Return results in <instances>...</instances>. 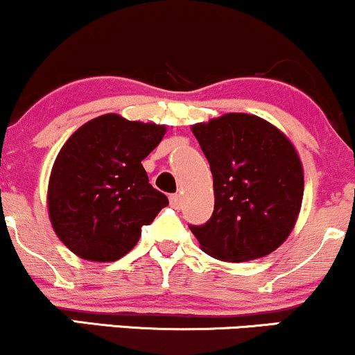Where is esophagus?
Masks as SVG:
<instances>
[{
  "label": "esophagus",
  "instance_id": "obj_1",
  "mask_svg": "<svg viewBox=\"0 0 355 355\" xmlns=\"http://www.w3.org/2000/svg\"><path fill=\"white\" fill-rule=\"evenodd\" d=\"M170 205H172L173 209L180 210L182 209V195H178V193L170 195Z\"/></svg>",
  "mask_w": 355,
  "mask_h": 355
}]
</instances>
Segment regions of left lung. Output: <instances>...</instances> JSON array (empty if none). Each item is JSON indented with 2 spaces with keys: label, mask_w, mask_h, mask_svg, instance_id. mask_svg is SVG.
Here are the masks:
<instances>
[{
  "label": "left lung",
  "mask_w": 355,
  "mask_h": 355,
  "mask_svg": "<svg viewBox=\"0 0 355 355\" xmlns=\"http://www.w3.org/2000/svg\"><path fill=\"white\" fill-rule=\"evenodd\" d=\"M214 177L209 222L190 225L205 254L225 262L260 259L291 235L304 197L294 145L268 121L227 113L191 126Z\"/></svg>",
  "instance_id": "1"
}]
</instances>
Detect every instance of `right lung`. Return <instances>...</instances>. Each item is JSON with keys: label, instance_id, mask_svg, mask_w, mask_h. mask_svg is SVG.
Listing matches in <instances>:
<instances>
[{"label": "right lung", "instance_id": "1", "mask_svg": "<svg viewBox=\"0 0 355 355\" xmlns=\"http://www.w3.org/2000/svg\"><path fill=\"white\" fill-rule=\"evenodd\" d=\"M165 132L164 125L108 113L80 126L61 146L48 183V214L73 254L115 262L168 205L141 165Z\"/></svg>", "mask_w": 355, "mask_h": 355}]
</instances>
